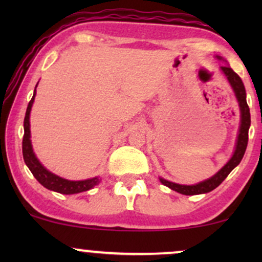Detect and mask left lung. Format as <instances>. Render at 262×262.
<instances>
[{
  "label": "left lung",
  "mask_w": 262,
  "mask_h": 262,
  "mask_svg": "<svg viewBox=\"0 0 262 262\" xmlns=\"http://www.w3.org/2000/svg\"><path fill=\"white\" fill-rule=\"evenodd\" d=\"M218 59H222L221 56H217ZM221 70L223 71V74L227 76L228 81H229L231 89H233L234 93H235V97L237 102H239L240 107V128H239V134H237L236 139V145L235 150H234V154L230 158V160L222 167L221 170L215 173L214 176H212L208 180H204V181L196 183V185H179V183L167 181V180L161 179L160 181L162 185L167 186V187L173 189V191L179 192L181 194H186V196H193V194H201V193H208V192L213 191L214 188H217L222 182L227 179V176L233 171V169L242 161L243 156L245 154L246 146H248V140H249V128H250V110H249L248 103H246V92L244 83H243L242 79L239 77V75L235 74L233 71V69L230 66L224 65L221 66Z\"/></svg>",
  "instance_id": "1"
}]
</instances>
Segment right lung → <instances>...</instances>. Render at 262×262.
<instances>
[{
	"mask_svg": "<svg viewBox=\"0 0 262 262\" xmlns=\"http://www.w3.org/2000/svg\"><path fill=\"white\" fill-rule=\"evenodd\" d=\"M34 97H35V90H34V93H33L32 100L29 101L28 107H27V111H26L25 124H23L25 125V135H23V143H22L23 159H25L26 165L28 166V169L31 170L33 176H34L35 179H37V181L40 183V185H43L45 188L50 189V191L59 192V193H62V194L80 193V192H85L93 188L96 185L100 183V179H98V177L83 180V181H70V180H65L62 179V177H60L58 175H55V173L48 171L43 165L39 162L32 148L31 124H29V114H31L32 104L33 102H34Z\"/></svg>",
	"mask_w": 262,
	"mask_h": 262,
	"instance_id": "obj_1",
	"label": "right lung"
}]
</instances>
